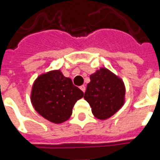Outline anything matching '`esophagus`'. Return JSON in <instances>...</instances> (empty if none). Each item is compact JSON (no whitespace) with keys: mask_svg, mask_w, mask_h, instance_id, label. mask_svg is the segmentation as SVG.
<instances>
[{"mask_svg":"<svg viewBox=\"0 0 160 160\" xmlns=\"http://www.w3.org/2000/svg\"><path fill=\"white\" fill-rule=\"evenodd\" d=\"M80 89L83 91V92H85V85H81V86L80 87Z\"/></svg>","mask_w":160,"mask_h":160,"instance_id":"34e87169","label":"esophagus"}]
</instances>
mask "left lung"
Segmentation results:
<instances>
[{
  "mask_svg": "<svg viewBox=\"0 0 160 160\" xmlns=\"http://www.w3.org/2000/svg\"><path fill=\"white\" fill-rule=\"evenodd\" d=\"M84 98L95 118L107 120L123 107L126 87L123 80L105 67L90 75Z\"/></svg>",
  "mask_w": 160,
  "mask_h": 160,
  "instance_id": "left-lung-1",
  "label": "left lung"
}]
</instances>
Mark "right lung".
Listing matches in <instances>:
<instances>
[{
  "label": "right lung",
  "mask_w": 160,
  "mask_h": 160,
  "mask_svg": "<svg viewBox=\"0 0 160 160\" xmlns=\"http://www.w3.org/2000/svg\"><path fill=\"white\" fill-rule=\"evenodd\" d=\"M84 96L60 69L46 72L34 80L31 102L37 112L55 124L63 123L72 115L73 107Z\"/></svg>",
  "instance_id": "1"
}]
</instances>
